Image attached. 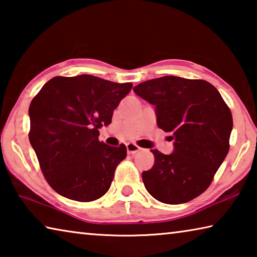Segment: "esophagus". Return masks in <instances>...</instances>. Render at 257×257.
<instances>
[{"label":"esophagus","instance_id":"34e87169","mask_svg":"<svg viewBox=\"0 0 257 257\" xmlns=\"http://www.w3.org/2000/svg\"><path fill=\"white\" fill-rule=\"evenodd\" d=\"M141 150H142L141 147H139L137 144H135V143H128V144H127L128 154H135V153H137V152H139Z\"/></svg>","mask_w":257,"mask_h":257}]
</instances>
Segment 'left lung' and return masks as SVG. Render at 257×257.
Returning <instances> with one entry per match:
<instances>
[{"mask_svg": "<svg viewBox=\"0 0 257 257\" xmlns=\"http://www.w3.org/2000/svg\"><path fill=\"white\" fill-rule=\"evenodd\" d=\"M134 92L155 105L158 125L175 139L170 155L152 150L153 168L142 173L146 190L172 205L196 198L210 187L229 152V106L202 79L164 76L135 86Z\"/></svg>", "mask_w": 257, "mask_h": 257, "instance_id": "1", "label": "left lung"}]
</instances>
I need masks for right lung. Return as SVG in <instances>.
I'll use <instances>...</instances> for the list:
<instances>
[{"mask_svg":"<svg viewBox=\"0 0 257 257\" xmlns=\"http://www.w3.org/2000/svg\"><path fill=\"white\" fill-rule=\"evenodd\" d=\"M133 88L90 75L54 77L29 105V142L46 181L72 201L92 202L110 188L115 168L127 156L123 144L98 141L113 111Z\"/></svg>","mask_w":257,"mask_h":257,"instance_id":"right-lung-1","label":"right lung"}]
</instances>
